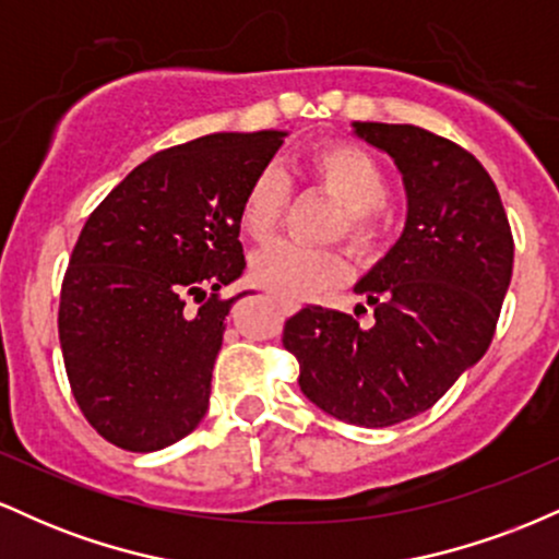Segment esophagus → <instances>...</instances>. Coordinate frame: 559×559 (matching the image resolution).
<instances>
[{
  "mask_svg": "<svg viewBox=\"0 0 559 559\" xmlns=\"http://www.w3.org/2000/svg\"><path fill=\"white\" fill-rule=\"evenodd\" d=\"M273 301H275V305H278V310H281V312H286V316H292V312H297V310H299V305H297V301H292V299H284V297H273Z\"/></svg>",
  "mask_w": 559,
  "mask_h": 559,
  "instance_id": "esophagus-1",
  "label": "esophagus"
}]
</instances>
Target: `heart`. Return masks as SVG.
Instances as JSON below:
<instances>
[{
	"mask_svg": "<svg viewBox=\"0 0 559 559\" xmlns=\"http://www.w3.org/2000/svg\"><path fill=\"white\" fill-rule=\"evenodd\" d=\"M301 173L333 202L346 210L338 236L368 254L378 243V210L389 199V178L362 146L346 141H323L301 157ZM288 186L275 168H262L243 191L239 226L249 239L265 241L281 226ZM252 281L284 299H318L344 284L346 262L331 249H305L297 243H273L254 254L249 267Z\"/></svg>",
	"mask_w": 559,
	"mask_h": 559,
	"instance_id": "obj_1",
	"label": "heart"
}]
</instances>
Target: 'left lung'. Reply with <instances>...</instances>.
I'll return each instance as SVG.
<instances>
[{"instance_id": "left-lung-1", "label": "left lung", "mask_w": 559, "mask_h": 559, "mask_svg": "<svg viewBox=\"0 0 559 559\" xmlns=\"http://www.w3.org/2000/svg\"><path fill=\"white\" fill-rule=\"evenodd\" d=\"M352 126L400 168L407 223L355 286L373 323L310 305L286 320L284 346L312 404L352 426L386 428L433 407L486 355L515 243L497 186L471 152L418 126Z\"/></svg>"}]
</instances>
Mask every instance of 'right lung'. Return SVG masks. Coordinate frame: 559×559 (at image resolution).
<instances>
[{
	"label": "right lung",
	"mask_w": 559,
	"mask_h": 559,
	"mask_svg": "<svg viewBox=\"0 0 559 559\" xmlns=\"http://www.w3.org/2000/svg\"><path fill=\"white\" fill-rule=\"evenodd\" d=\"M284 131L213 133L157 152L88 215L60 292L62 360L83 418L155 452L189 436L241 275L239 207Z\"/></svg>",
	"instance_id": "obj_1"
}]
</instances>
